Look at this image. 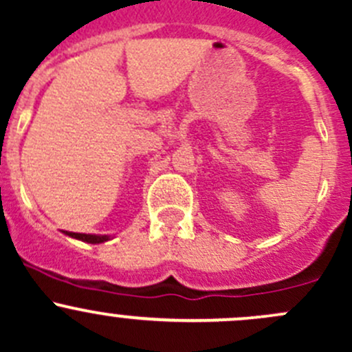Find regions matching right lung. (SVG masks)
Returning <instances> with one entry per match:
<instances>
[{
	"label": "right lung",
	"instance_id": "1",
	"mask_svg": "<svg viewBox=\"0 0 352 352\" xmlns=\"http://www.w3.org/2000/svg\"><path fill=\"white\" fill-rule=\"evenodd\" d=\"M66 236H69V239H74V240H80V242H85V243H104V242H109L112 236L110 235H95V233H74V232H63Z\"/></svg>",
	"mask_w": 352,
	"mask_h": 352
}]
</instances>
